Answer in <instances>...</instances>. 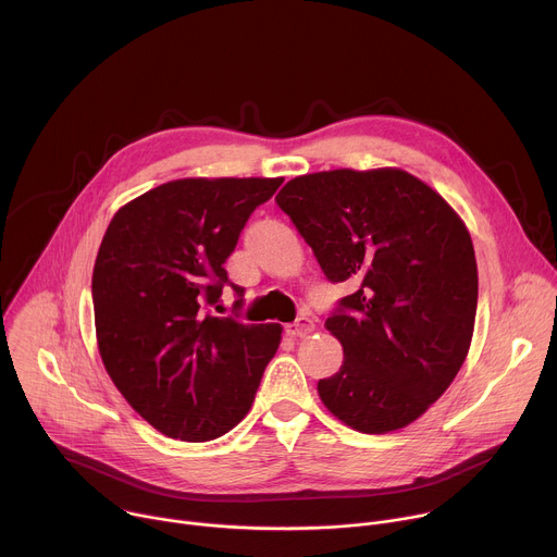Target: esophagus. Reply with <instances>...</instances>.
Returning <instances> with one entry per match:
<instances>
[{"instance_id": "34e87169", "label": "esophagus", "mask_w": 557, "mask_h": 557, "mask_svg": "<svg viewBox=\"0 0 557 557\" xmlns=\"http://www.w3.org/2000/svg\"><path fill=\"white\" fill-rule=\"evenodd\" d=\"M312 331H314V324L310 317H299L295 324L286 326V335H290V337H308Z\"/></svg>"}]
</instances>
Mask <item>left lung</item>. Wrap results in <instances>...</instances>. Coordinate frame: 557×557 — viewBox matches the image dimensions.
I'll return each mask as SVG.
<instances>
[{"instance_id":"8db88e82","label":"left lung","mask_w":557,"mask_h":557,"mask_svg":"<svg viewBox=\"0 0 557 557\" xmlns=\"http://www.w3.org/2000/svg\"><path fill=\"white\" fill-rule=\"evenodd\" d=\"M277 207L329 282H352L326 320L344 346L324 406L363 434L417 421L458 374L473 335L479 269L456 211L404 170L293 178Z\"/></svg>"}]
</instances>
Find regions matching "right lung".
Masks as SVG:
<instances>
[{
	"label": "right lung",
	"instance_id": "add662e5",
	"mask_svg": "<svg viewBox=\"0 0 557 557\" xmlns=\"http://www.w3.org/2000/svg\"><path fill=\"white\" fill-rule=\"evenodd\" d=\"M284 178H185L112 218L92 273L103 366L125 401L165 436L202 443L240 423L280 346V324L220 317L224 262Z\"/></svg>",
	"mask_w": 557,
	"mask_h": 557
}]
</instances>
